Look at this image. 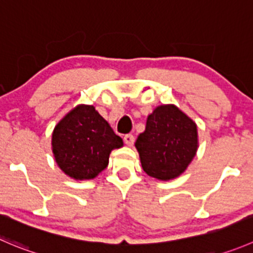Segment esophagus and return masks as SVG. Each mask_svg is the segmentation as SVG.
Returning <instances> with one entry per match:
<instances>
[{
  "instance_id": "esophagus-1",
  "label": "esophagus",
  "mask_w": 253,
  "mask_h": 253,
  "mask_svg": "<svg viewBox=\"0 0 253 253\" xmlns=\"http://www.w3.org/2000/svg\"><path fill=\"white\" fill-rule=\"evenodd\" d=\"M124 141H125V143L127 144V146H133L134 136H133V134H125Z\"/></svg>"
}]
</instances>
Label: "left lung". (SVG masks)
<instances>
[{
  "label": "left lung",
  "mask_w": 253,
  "mask_h": 253,
  "mask_svg": "<svg viewBox=\"0 0 253 253\" xmlns=\"http://www.w3.org/2000/svg\"><path fill=\"white\" fill-rule=\"evenodd\" d=\"M136 148L149 176L161 180L176 178L197 153V125L174 105L158 106L147 119Z\"/></svg>",
  "instance_id": "left-lung-1"
}]
</instances>
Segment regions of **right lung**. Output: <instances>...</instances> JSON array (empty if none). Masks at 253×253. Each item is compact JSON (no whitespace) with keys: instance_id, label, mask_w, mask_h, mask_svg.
I'll list each match as a JSON object with an SVG mask.
<instances>
[{"instance_id":"1","label":"right lung","mask_w":253,"mask_h":253,"mask_svg":"<svg viewBox=\"0 0 253 253\" xmlns=\"http://www.w3.org/2000/svg\"><path fill=\"white\" fill-rule=\"evenodd\" d=\"M55 162L74 179H92L109 164L124 142L94 106L80 105L55 126L51 136Z\"/></svg>"}]
</instances>
